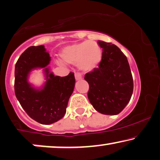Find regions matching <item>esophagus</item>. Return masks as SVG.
<instances>
[{
	"label": "esophagus",
	"mask_w": 160,
	"mask_h": 160,
	"mask_svg": "<svg viewBox=\"0 0 160 160\" xmlns=\"http://www.w3.org/2000/svg\"><path fill=\"white\" fill-rule=\"evenodd\" d=\"M75 78H76V81L82 79V74L79 73V72H76V73H75Z\"/></svg>",
	"instance_id": "esophagus-1"
}]
</instances>
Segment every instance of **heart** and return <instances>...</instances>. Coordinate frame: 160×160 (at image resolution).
Listing matches in <instances>:
<instances>
[{"instance_id":"obj_1","label":"heart","mask_w":160,"mask_h":160,"mask_svg":"<svg viewBox=\"0 0 160 160\" xmlns=\"http://www.w3.org/2000/svg\"><path fill=\"white\" fill-rule=\"evenodd\" d=\"M60 56L64 62L76 64L81 70L90 72L101 62L102 50L96 41H84L64 47Z\"/></svg>"}]
</instances>
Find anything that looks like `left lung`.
Listing matches in <instances>:
<instances>
[{
    "instance_id": "1",
    "label": "left lung",
    "mask_w": 160,
    "mask_h": 160,
    "mask_svg": "<svg viewBox=\"0 0 160 160\" xmlns=\"http://www.w3.org/2000/svg\"><path fill=\"white\" fill-rule=\"evenodd\" d=\"M102 58L98 68L86 73L88 96L95 110L105 115H117L131 100L133 81L127 57L115 44L98 41Z\"/></svg>"
}]
</instances>
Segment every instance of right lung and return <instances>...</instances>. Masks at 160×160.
<instances>
[{
  "mask_svg": "<svg viewBox=\"0 0 160 160\" xmlns=\"http://www.w3.org/2000/svg\"><path fill=\"white\" fill-rule=\"evenodd\" d=\"M50 60L44 45L32 46L21 55L15 68L17 99L29 117L43 125L54 123L64 116L76 82L73 72L64 77L55 76L47 68ZM38 68H45L47 80L38 89L28 82L31 71Z\"/></svg>",
  "mask_w": 160,
  "mask_h": 160,
  "instance_id": "1",
  "label": "right lung"
}]
</instances>
